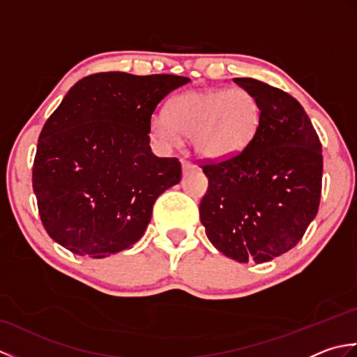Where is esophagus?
Returning a JSON list of instances; mask_svg holds the SVG:
<instances>
[{
  "mask_svg": "<svg viewBox=\"0 0 357 357\" xmlns=\"http://www.w3.org/2000/svg\"><path fill=\"white\" fill-rule=\"evenodd\" d=\"M193 169H195V165H193L190 161H187V159H183V172H184V173L192 172Z\"/></svg>",
  "mask_w": 357,
  "mask_h": 357,
  "instance_id": "34e87169",
  "label": "esophagus"
}]
</instances>
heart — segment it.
Listing matches in <instances>:
<instances>
[{"label": "heart", "mask_w": 357, "mask_h": 357, "mask_svg": "<svg viewBox=\"0 0 357 357\" xmlns=\"http://www.w3.org/2000/svg\"><path fill=\"white\" fill-rule=\"evenodd\" d=\"M261 119V104L245 89L192 90L174 96L165 115L151 118V132L164 146L176 142L178 133L192 136L196 153L222 159L252 142Z\"/></svg>", "instance_id": "obj_1"}]
</instances>
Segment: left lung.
<instances>
[{"label": "left lung", "instance_id": "left-lung-1", "mask_svg": "<svg viewBox=\"0 0 357 357\" xmlns=\"http://www.w3.org/2000/svg\"><path fill=\"white\" fill-rule=\"evenodd\" d=\"M261 104L255 138L238 155L201 164L208 188L199 204L208 241L238 262H268L291 250L319 208L322 147L291 95L253 78H234Z\"/></svg>", "mask_w": 357, "mask_h": 357}]
</instances>
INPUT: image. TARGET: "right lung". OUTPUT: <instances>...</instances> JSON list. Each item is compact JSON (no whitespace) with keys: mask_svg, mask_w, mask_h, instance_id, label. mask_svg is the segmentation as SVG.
Returning a JSON list of instances; mask_svg holds the SVG:
<instances>
[{"mask_svg":"<svg viewBox=\"0 0 357 357\" xmlns=\"http://www.w3.org/2000/svg\"><path fill=\"white\" fill-rule=\"evenodd\" d=\"M188 81L101 72L67 92L45 121L32 167L38 211L53 241L101 259L142 238L158 196L183 174L178 158L151 153V115Z\"/></svg>","mask_w":357,"mask_h":357,"instance_id":"obj_1","label":"right lung"}]
</instances>
